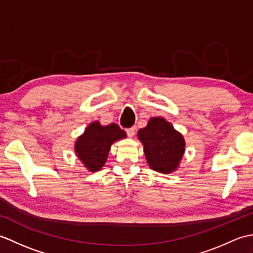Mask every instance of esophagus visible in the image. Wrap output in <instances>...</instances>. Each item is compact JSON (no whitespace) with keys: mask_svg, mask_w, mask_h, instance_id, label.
<instances>
[{"mask_svg":"<svg viewBox=\"0 0 253 253\" xmlns=\"http://www.w3.org/2000/svg\"><path fill=\"white\" fill-rule=\"evenodd\" d=\"M135 131H136V127L135 126L130 127V128H127V129H126V132H127L128 137H130V138H132L133 135H135Z\"/></svg>","mask_w":253,"mask_h":253,"instance_id":"34e87169","label":"esophagus"}]
</instances>
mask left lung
I'll return each instance as SVG.
<instances>
[{
  "mask_svg": "<svg viewBox=\"0 0 253 253\" xmlns=\"http://www.w3.org/2000/svg\"><path fill=\"white\" fill-rule=\"evenodd\" d=\"M138 138L143 144L144 155L152 169L162 174L177 169L185 153V139L163 117H152L139 129Z\"/></svg>",
  "mask_w": 253,
  "mask_h": 253,
  "instance_id": "8db88e82",
  "label": "left lung"
}]
</instances>
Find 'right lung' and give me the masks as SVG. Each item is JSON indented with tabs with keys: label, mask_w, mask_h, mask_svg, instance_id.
I'll list each match as a JSON object with an SVG mask.
<instances>
[{
	"label": "right lung",
	"mask_w": 253,
	"mask_h": 253,
	"mask_svg": "<svg viewBox=\"0 0 253 253\" xmlns=\"http://www.w3.org/2000/svg\"><path fill=\"white\" fill-rule=\"evenodd\" d=\"M126 137V132L116 124L102 126L96 121L91 123L77 138L75 152L84 168L93 173L103 168L112 144Z\"/></svg>",
	"instance_id": "right-lung-1"
}]
</instances>
